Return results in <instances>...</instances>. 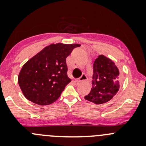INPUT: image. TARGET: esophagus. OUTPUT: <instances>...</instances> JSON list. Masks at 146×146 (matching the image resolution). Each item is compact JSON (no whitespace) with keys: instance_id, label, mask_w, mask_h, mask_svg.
Masks as SVG:
<instances>
[{"instance_id":"esophagus-1","label":"esophagus","mask_w":146,"mask_h":146,"mask_svg":"<svg viewBox=\"0 0 146 146\" xmlns=\"http://www.w3.org/2000/svg\"><path fill=\"white\" fill-rule=\"evenodd\" d=\"M87 79H88V78H87V76L85 74V73H83V74H82L81 76V77L79 78L78 79H77V80H76V81H77V82H82V81H85Z\"/></svg>"}]
</instances>
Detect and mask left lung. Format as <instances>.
<instances>
[{
	"instance_id": "left-lung-1",
	"label": "left lung",
	"mask_w": 146,
	"mask_h": 146,
	"mask_svg": "<svg viewBox=\"0 0 146 146\" xmlns=\"http://www.w3.org/2000/svg\"><path fill=\"white\" fill-rule=\"evenodd\" d=\"M121 79L119 69L114 61L104 55H100L94 61L92 86L85 99L97 104L107 102L119 91Z\"/></svg>"
}]
</instances>
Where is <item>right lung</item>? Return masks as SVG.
Wrapping results in <instances>:
<instances>
[{
  "instance_id": "add662e5",
  "label": "right lung",
  "mask_w": 146,
  "mask_h": 146,
  "mask_svg": "<svg viewBox=\"0 0 146 146\" xmlns=\"http://www.w3.org/2000/svg\"><path fill=\"white\" fill-rule=\"evenodd\" d=\"M78 44H52L39 51L22 68L20 88L27 100L48 105L58 100L71 80L68 77L66 58Z\"/></svg>"
}]
</instances>
